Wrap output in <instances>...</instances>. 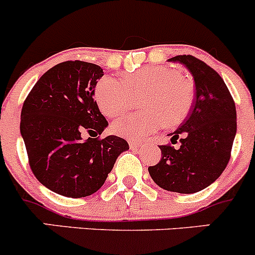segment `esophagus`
I'll use <instances>...</instances> for the list:
<instances>
[{"mask_svg": "<svg viewBox=\"0 0 255 255\" xmlns=\"http://www.w3.org/2000/svg\"><path fill=\"white\" fill-rule=\"evenodd\" d=\"M139 145H140V143L137 142V140H129V146L132 149L137 148V146H139Z\"/></svg>", "mask_w": 255, "mask_h": 255, "instance_id": "34e87169", "label": "esophagus"}]
</instances>
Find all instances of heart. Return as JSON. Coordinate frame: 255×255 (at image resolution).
<instances>
[{"mask_svg":"<svg viewBox=\"0 0 255 255\" xmlns=\"http://www.w3.org/2000/svg\"><path fill=\"white\" fill-rule=\"evenodd\" d=\"M139 99L144 110L122 116L112 123V130L121 137L140 139L166 126L184 120L194 101V84L176 69L146 65L123 76L122 81L105 76L97 82L95 99L104 115L115 117L128 109L132 96Z\"/></svg>","mask_w":255,"mask_h":255,"instance_id":"obj_1","label":"heart"}]
</instances>
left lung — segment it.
Returning <instances> with one entry per match:
<instances>
[{"instance_id": "8db88e82", "label": "left lung", "mask_w": 255, "mask_h": 255, "mask_svg": "<svg viewBox=\"0 0 255 255\" xmlns=\"http://www.w3.org/2000/svg\"><path fill=\"white\" fill-rule=\"evenodd\" d=\"M169 61L180 63L191 73L196 87L191 111L175 132L171 144L159 145L161 159L149 166L158 186L179 194H194L220 177L231 158L237 132V112L230 90L211 66L192 55H177Z\"/></svg>"}]
</instances>
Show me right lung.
Here are the masks:
<instances>
[{
    "label": "right lung",
    "mask_w": 255,
    "mask_h": 255,
    "mask_svg": "<svg viewBox=\"0 0 255 255\" xmlns=\"http://www.w3.org/2000/svg\"><path fill=\"white\" fill-rule=\"evenodd\" d=\"M102 76L96 64L64 61L43 74L23 104L20 134L30 169L40 184L63 196L96 192L118 155L129 149L123 138L97 137L109 126L94 100ZM86 132L90 137L84 140Z\"/></svg>",
    "instance_id": "right-lung-1"
}]
</instances>
